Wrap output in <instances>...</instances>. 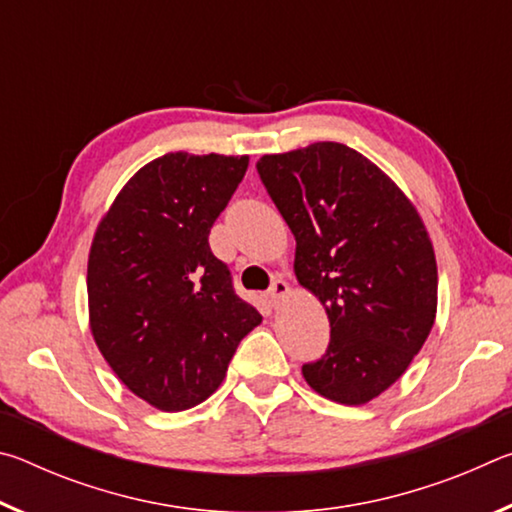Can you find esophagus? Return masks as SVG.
I'll list each match as a JSON object with an SVG mask.
<instances>
[{
  "instance_id": "obj_1",
  "label": "esophagus",
  "mask_w": 512,
  "mask_h": 512,
  "mask_svg": "<svg viewBox=\"0 0 512 512\" xmlns=\"http://www.w3.org/2000/svg\"><path fill=\"white\" fill-rule=\"evenodd\" d=\"M289 293V284L282 280V277H275L271 289H268V302H271V307H280V302L287 298Z\"/></svg>"
}]
</instances>
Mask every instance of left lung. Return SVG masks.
<instances>
[{
	"mask_svg": "<svg viewBox=\"0 0 512 512\" xmlns=\"http://www.w3.org/2000/svg\"><path fill=\"white\" fill-rule=\"evenodd\" d=\"M257 171L296 237L298 282L332 327L327 352L302 375L332 402L375 400L436 320V255L418 210L377 164L339 142L262 155Z\"/></svg>",
	"mask_w": 512,
	"mask_h": 512,
	"instance_id": "left-lung-1",
	"label": "left lung"
}]
</instances>
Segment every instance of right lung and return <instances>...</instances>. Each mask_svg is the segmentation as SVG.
Returning a JSON list of instances; mask_svg holds the SVG:
<instances>
[{
    "label": "right lung",
    "mask_w": 512,
    "mask_h": 512,
    "mask_svg": "<svg viewBox=\"0 0 512 512\" xmlns=\"http://www.w3.org/2000/svg\"><path fill=\"white\" fill-rule=\"evenodd\" d=\"M246 169L248 155H162L128 180L94 232V343L128 391L160 411L205 402L262 323L207 241Z\"/></svg>",
    "instance_id": "right-lung-1"
}]
</instances>
